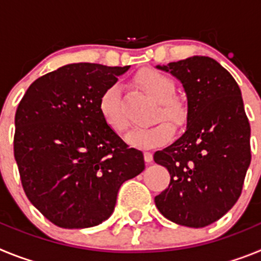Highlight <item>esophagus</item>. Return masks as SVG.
Here are the masks:
<instances>
[{"mask_svg":"<svg viewBox=\"0 0 261 261\" xmlns=\"http://www.w3.org/2000/svg\"><path fill=\"white\" fill-rule=\"evenodd\" d=\"M144 159H145V162H146V163H150L151 161H153V154H151L150 151H145Z\"/></svg>","mask_w":261,"mask_h":261,"instance_id":"obj_1","label":"esophagus"}]
</instances>
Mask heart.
<instances>
[{
    "label": "heart",
    "mask_w": 261,
    "mask_h": 261,
    "mask_svg": "<svg viewBox=\"0 0 261 261\" xmlns=\"http://www.w3.org/2000/svg\"><path fill=\"white\" fill-rule=\"evenodd\" d=\"M135 81L138 86L158 102L154 120L158 121L159 119L160 121L147 128L133 129L126 136V141L132 146L151 149L168 141L174 132L171 124L162 119H168L175 126H181L187 121V108L181 100L174 96V81L161 71L144 69L136 75ZM99 112L114 132L124 133L128 129V120L124 115L121 89L119 85H112L105 90L99 99Z\"/></svg>",
    "instance_id": "b5f03b06"
}]
</instances>
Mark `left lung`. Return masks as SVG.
Instances as JSON below:
<instances>
[{"instance_id":"left-lung-1","label":"left lung","mask_w":261,"mask_h":261,"mask_svg":"<svg viewBox=\"0 0 261 261\" xmlns=\"http://www.w3.org/2000/svg\"><path fill=\"white\" fill-rule=\"evenodd\" d=\"M180 81L188 100L187 130L154 161L170 172L155 196L167 220L204 227L238 201L251 163V128L241 89L216 60L193 56L156 66Z\"/></svg>"}]
</instances>
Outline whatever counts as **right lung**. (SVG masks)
Here are the masks:
<instances>
[{
  "instance_id": "obj_1",
  "label": "right lung",
  "mask_w": 261,
  "mask_h": 261,
  "mask_svg": "<svg viewBox=\"0 0 261 261\" xmlns=\"http://www.w3.org/2000/svg\"><path fill=\"white\" fill-rule=\"evenodd\" d=\"M129 66L69 64L32 82L15 112L14 156L27 199L64 229L112 214L120 186L144 171V154L106 124L99 99Z\"/></svg>"
}]
</instances>
